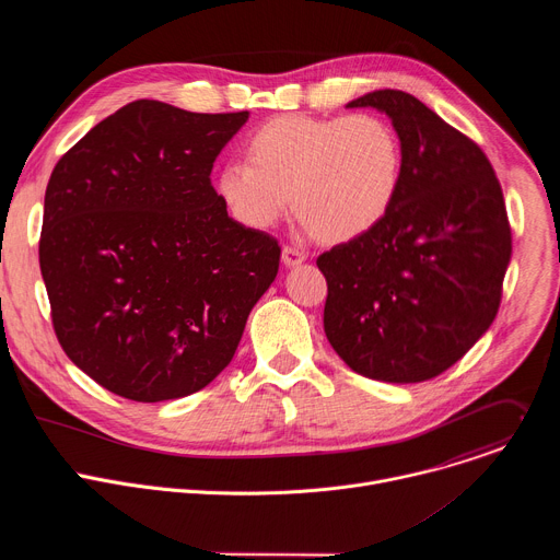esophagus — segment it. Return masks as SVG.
<instances>
[{
	"mask_svg": "<svg viewBox=\"0 0 560 560\" xmlns=\"http://www.w3.org/2000/svg\"><path fill=\"white\" fill-rule=\"evenodd\" d=\"M281 259L288 268H294V266H301L305 261V253L299 250V248H292V246H283V253H281Z\"/></svg>",
	"mask_w": 560,
	"mask_h": 560,
	"instance_id": "obj_1",
	"label": "esophagus"
}]
</instances>
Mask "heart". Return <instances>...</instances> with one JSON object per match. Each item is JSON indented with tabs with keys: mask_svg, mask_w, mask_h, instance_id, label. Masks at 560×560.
I'll return each instance as SVG.
<instances>
[{
	"mask_svg": "<svg viewBox=\"0 0 560 560\" xmlns=\"http://www.w3.org/2000/svg\"><path fill=\"white\" fill-rule=\"evenodd\" d=\"M244 162L214 179L223 208L246 228L268 230L292 201L296 219L324 244L368 234L389 212L404 173V145L381 115H279L244 141Z\"/></svg>",
	"mask_w": 560,
	"mask_h": 560,
	"instance_id": "b5f03b06",
	"label": "heart"
}]
</instances>
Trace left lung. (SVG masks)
<instances>
[{"instance_id": "obj_1", "label": "left lung", "mask_w": 560, "mask_h": 560, "mask_svg": "<svg viewBox=\"0 0 560 560\" xmlns=\"http://www.w3.org/2000/svg\"><path fill=\"white\" fill-rule=\"evenodd\" d=\"M392 119L404 173L385 219L316 259L324 330L357 372L419 383L452 368L492 326L512 257L501 184L486 152L404 91L348 104Z\"/></svg>"}]
</instances>
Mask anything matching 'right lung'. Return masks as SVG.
<instances>
[{"mask_svg":"<svg viewBox=\"0 0 560 560\" xmlns=\"http://www.w3.org/2000/svg\"><path fill=\"white\" fill-rule=\"evenodd\" d=\"M248 115L139 100L50 175L39 268L52 328L113 394L156 404L206 387L279 272L277 238L228 217L210 184Z\"/></svg>","mask_w":560,"mask_h":560,"instance_id":"right-lung-1","label":"right lung"}]
</instances>
